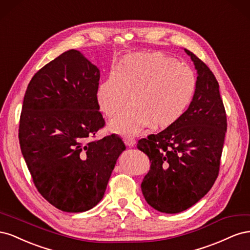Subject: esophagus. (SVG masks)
Returning a JSON list of instances; mask_svg holds the SVG:
<instances>
[{"label":"esophagus","instance_id":"34e87169","mask_svg":"<svg viewBox=\"0 0 250 250\" xmlns=\"http://www.w3.org/2000/svg\"><path fill=\"white\" fill-rule=\"evenodd\" d=\"M124 142L128 147H134L135 146V140L133 138H124Z\"/></svg>","mask_w":250,"mask_h":250}]
</instances>
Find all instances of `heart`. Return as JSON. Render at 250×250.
Listing matches in <instances>:
<instances>
[{"label": "heart", "mask_w": 250, "mask_h": 250, "mask_svg": "<svg viewBox=\"0 0 250 250\" xmlns=\"http://www.w3.org/2000/svg\"><path fill=\"white\" fill-rule=\"evenodd\" d=\"M197 80L194 72L162 52L134 53L112 69L97 90V100L111 117L129 101L132 105L111 120L115 131L125 135L173 125L193 100ZM132 96H130V93Z\"/></svg>", "instance_id": "b5f03b06"}]
</instances>
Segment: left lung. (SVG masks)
<instances>
[{
	"mask_svg": "<svg viewBox=\"0 0 250 250\" xmlns=\"http://www.w3.org/2000/svg\"><path fill=\"white\" fill-rule=\"evenodd\" d=\"M185 52L197 70L190 106L177 122L138 143L151 163L141 185L143 195L150 207L166 214L188 209L210 190L228 128L216 77L192 52Z\"/></svg>",
	"mask_w": 250,
	"mask_h": 250,
	"instance_id": "obj_1",
	"label": "left lung"
}]
</instances>
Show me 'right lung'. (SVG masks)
<instances>
[{
  "label": "right lung",
  "mask_w": 250,
  "mask_h": 250,
  "mask_svg": "<svg viewBox=\"0 0 250 250\" xmlns=\"http://www.w3.org/2000/svg\"><path fill=\"white\" fill-rule=\"evenodd\" d=\"M99 80V69L72 49L34 75L22 102L21 154L41 195L67 213L101 201L126 149L117 134L86 143L105 125L97 100Z\"/></svg>",
  "instance_id": "right-lung-1"
}]
</instances>
